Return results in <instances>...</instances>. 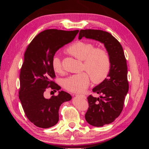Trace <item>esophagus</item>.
I'll use <instances>...</instances> for the list:
<instances>
[{
    "label": "esophagus",
    "mask_w": 149,
    "mask_h": 149,
    "mask_svg": "<svg viewBox=\"0 0 149 149\" xmlns=\"http://www.w3.org/2000/svg\"><path fill=\"white\" fill-rule=\"evenodd\" d=\"M76 96H79V97H81L83 99H86V97L84 95H79V94H76Z\"/></svg>",
    "instance_id": "34e87169"
}]
</instances>
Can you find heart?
<instances>
[{"label":"heart","mask_w":149,"mask_h":149,"mask_svg":"<svg viewBox=\"0 0 149 149\" xmlns=\"http://www.w3.org/2000/svg\"><path fill=\"white\" fill-rule=\"evenodd\" d=\"M66 52L83 61V69L90 74L93 81L100 83L109 74L111 59L105 49L96 48L91 43L78 41L68 48ZM52 64L55 72L57 73H62L63 68L59 57L54 56ZM88 74L84 72L68 76L63 80V86L72 93H83L89 84L90 78Z\"/></svg>","instance_id":"1"}]
</instances>
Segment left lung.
Returning <instances> with one entry per match:
<instances>
[{
    "label": "left lung",
    "mask_w": 149,
    "mask_h": 149,
    "mask_svg": "<svg viewBox=\"0 0 149 149\" xmlns=\"http://www.w3.org/2000/svg\"><path fill=\"white\" fill-rule=\"evenodd\" d=\"M94 40L103 43L111 59V68L107 78L93 89L100 97H88V110L86 120L94 127L109 124L118 118L123 109L129 91L127 66L123 48L111 33L101 30H81L78 39Z\"/></svg>",
    "instance_id": "1"
}]
</instances>
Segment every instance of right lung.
Returning a JSON list of instances; mask_svg holds the SVG:
<instances>
[{"label":"right lung","instance_id":"obj_1","mask_svg":"<svg viewBox=\"0 0 149 149\" xmlns=\"http://www.w3.org/2000/svg\"><path fill=\"white\" fill-rule=\"evenodd\" d=\"M79 30H45L31 42L24 54L20 74L19 99L26 116L40 128H49L59 120V109L64 102L70 101L69 93L52 81L55 77L52 59L60 48L74 39ZM47 88L58 91L57 96L47 99L44 93Z\"/></svg>","mask_w":149,"mask_h":149}]
</instances>
